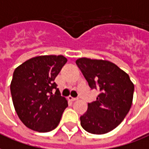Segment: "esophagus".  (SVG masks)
I'll return each instance as SVG.
<instances>
[{
  "instance_id": "obj_1",
  "label": "esophagus",
  "mask_w": 149,
  "mask_h": 149,
  "mask_svg": "<svg viewBox=\"0 0 149 149\" xmlns=\"http://www.w3.org/2000/svg\"><path fill=\"white\" fill-rule=\"evenodd\" d=\"M68 100L70 101V102H75V101H77V98H75V97H71V96H69V97H68Z\"/></svg>"
}]
</instances>
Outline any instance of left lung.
Here are the masks:
<instances>
[{
	"mask_svg": "<svg viewBox=\"0 0 149 149\" xmlns=\"http://www.w3.org/2000/svg\"><path fill=\"white\" fill-rule=\"evenodd\" d=\"M76 64L89 87L99 92L95 102L88 103L87 112L80 116V124L94 134L109 132L130 111L134 85L127 72L107 60L79 58Z\"/></svg>",
	"mask_w": 149,
	"mask_h": 149,
	"instance_id": "obj_1",
	"label": "left lung"
}]
</instances>
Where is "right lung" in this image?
Segmentation results:
<instances>
[{"mask_svg":"<svg viewBox=\"0 0 149 149\" xmlns=\"http://www.w3.org/2000/svg\"><path fill=\"white\" fill-rule=\"evenodd\" d=\"M66 62L61 54L41 55L15 70L10 85L12 102L20 120L29 129L49 132L58 127L68 102L58 93L54 79Z\"/></svg>","mask_w":149,"mask_h":149,"instance_id":"1","label":"right lung"}]
</instances>
